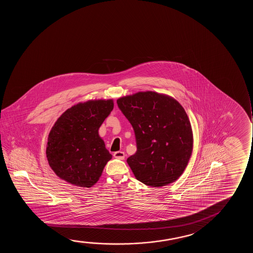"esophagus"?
I'll return each instance as SVG.
<instances>
[{
    "mask_svg": "<svg viewBox=\"0 0 253 253\" xmlns=\"http://www.w3.org/2000/svg\"><path fill=\"white\" fill-rule=\"evenodd\" d=\"M113 156L115 158L119 160H124L125 157V152H123V151H117L113 154Z\"/></svg>",
    "mask_w": 253,
    "mask_h": 253,
    "instance_id": "1",
    "label": "esophagus"
}]
</instances>
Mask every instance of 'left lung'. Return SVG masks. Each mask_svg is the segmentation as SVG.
<instances>
[{
  "label": "left lung",
  "mask_w": 253,
  "mask_h": 253,
  "mask_svg": "<svg viewBox=\"0 0 253 253\" xmlns=\"http://www.w3.org/2000/svg\"><path fill=\"white\" fill-rule=\"evenodd\" d=\"M117 103L135 132L137 149L127 163L135 178L156 187L176 180L193 150V132L183 107L154 91L121 97Z\"/></svg>",
  "instance_id": "left-lung-1"
}]
</instances>
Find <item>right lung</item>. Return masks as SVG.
I'll list each match as a JSON object with an SVG mask.
<instances>
[{
    "label": "right lung",
    "mask_w": 253,
    "mask_h": 253,
    "mask_svg": "<svg viewBox=\"0 0 253 253\" xmlns=\"http://www.w3.org/2000/svg\"><path fill=\"white\" fill-rule=\"evenodd\" d=\"M114 107L113 100H90L65 111L49 133L46 157L56 174L69 183L90 187L111 159L98 128Z\"/></svg>",
    "instance_id": "obj_1"
}]
</instances>
